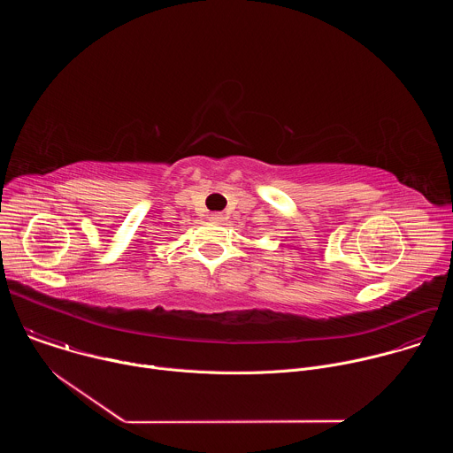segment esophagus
<instances>
[{"label": "esophagus", "instance_id": "obj_1", "mask_svg": "<svg viewBox=\"0 0 453 453\" xmlns=\"http://www.w3.org/2000/svg\"><path fill=\"white\" fill-rule=\"evenodd\" d=\"M210 220L215 222V224H220V222H224V215H220V213H211V215H210Z\"/></svg>", "mask_w": 453, "mask_h": 453}]
</instances>
